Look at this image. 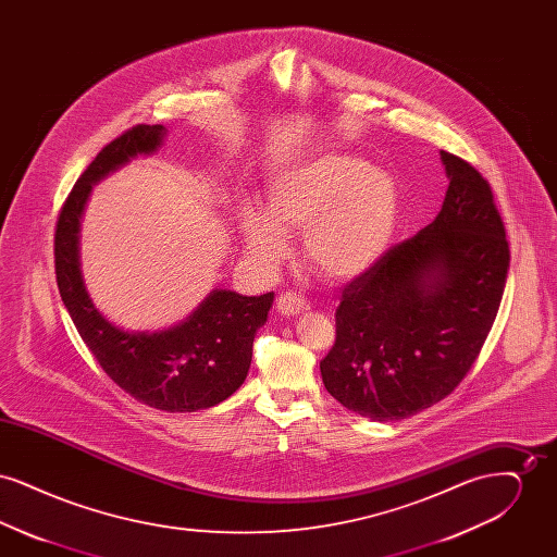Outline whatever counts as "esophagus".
<instances>
[{
	"label": "esophagus",
	"instance_id": "obj_1",
	"mask_svg": "<svg viewBox=\"0 0 557 557\" xmlns=\"http://www.w3.org/2000/svg\"><path fill=\"white\" fill-rule=\"evenodd\" d=\"M309 309H311V305H309L302 296H298L296 292H284V294H280V298H277V311H280L282 315L294 318V315H300V313H305V311H309Z\"/></svg>",
	"mask_w": 557,
	"mask_h": 557
}]
</instances>
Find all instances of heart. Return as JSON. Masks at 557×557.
<instances>
[{
	"instance_id": "1",
	"label": "heart",
	"mask_w": 557,
	"mask_h": 557,
	"mask_svg": "<svg viewBox=\"0 0 557 557\" xmlns=\"http://www.w3.org/2000/svg\"><path fill=\"white\" fill-rule=\"evenodd\" d=\"M398 223V187L391 173L346 154H321L275 175L265 211L244 205L239 234L263 267L280 265L288 234L302 232V257L327 280H352L388 250Z\"/></svg>"
}]
</instances>
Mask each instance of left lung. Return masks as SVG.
Instances as JSON below:
<instances>
[{
    "mask_svg": "<svg viewBox=\"0 0 557 557\" xmlns=\"http://www.w3.org/2000/svg\"><path fill=\"white\" fill-rule=\"evenodd\" d=\"M443 209L357 275L319 363L327 393L373 422H397L449 397L472 370L504 296L509 246L488 182L441 150Z\"/></svg>",
    "mask_w": 557,
    "mask_h": 557,
    "instance_id": "1",
    "label": "left lung"
}]
</instances>
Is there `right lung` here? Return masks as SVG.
<instances>
[{"label":"right lung","mask_w":557,"mask_h":557,"mask_svg":"<svg viewBox=\"0 0 557 557\" xmlns=\"http://www.w3.org/2000/svg\"><path fill=\"white\" fill-rule=\"evenodd\" d=\"M162 139V125H137L110 141L85 169L58 214L55 282L83 343L114 384L160 411L189 413L219 405L242 386L273 292L242 296L212 290L189 318L160 332L121 330L94 307L79 265L81 216L91 186L135 157L157 152Z\"/></svg>","instance_id":"add662e5"}]
</instances>
